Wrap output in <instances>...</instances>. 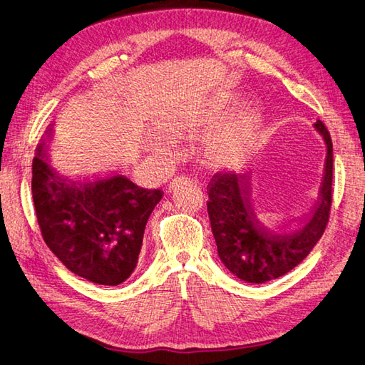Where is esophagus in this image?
Segmentation results:
<instances>
[{
  "label": "esophagus",
  "instance_id": "34e87169",
  "mask_svg": "<svg viewBox=\"0 0 365 365\" xmlns=\"http://www.w3.org/2000/svg\"><path fill=\"white\" fill-rule=\"evenodd\" d=\"M182 178H185V177H178V178H174V180L170 182V185H169V190H172L175 187V183H177V180H182Z\"/></svg>",
  "mask_w": 365,
  "mask_h": 365
}]
</instances>
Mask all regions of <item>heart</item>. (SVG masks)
Segmentation results:
<instances>
[{
    "mask_svg": "<svg viewBox=\"0 0 365 365\" xmlns=\"http://www.w3.org/2000/svg\"><path fill=\"white\" fill-rule=\"evenodd\" d=\"M217 113L200 115V116H185L169 124V134L175 138L193 137L197 135L204 129L210 128L214 121H217ZM255 132V119L252 115L237 116L228 124L220 128L205 137L204 140V156L207 161L220 168H230L242 163L252 153L257 140ZM156 150L160 153L170 156L174 153L175 145L168 137L156 138Z\"/></svg>",
    "mask_w": 365,
    "mask_h": 365,
    "instance_id": "heart-1",
    "label": "heart"
}]
</instances>
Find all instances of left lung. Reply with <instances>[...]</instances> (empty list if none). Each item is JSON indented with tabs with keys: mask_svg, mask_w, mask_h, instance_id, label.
Masks as SVG:
<instances>
[{
	"mask_svg": "<svg viewBox=\"0 0 365 365\" xmlns=\"http://www.w3.org/2000/svg\"><path fill=\"white\" fill-rule=\"evenodd\" d=\"M314 129L327 145L326 168L317 202L302 220L281 225L276 215L258 209L247 174L217 172L210 178L207 212L218 257L242 281L262 284L289 273L324 235L332 205L334 148L329 130L319 119Z\"/></svg>",
	"mask_w": 365,
	"mask_h": 365,
	"instance_id": "obj_1",
	"label": "left lung"
}]
</instances>
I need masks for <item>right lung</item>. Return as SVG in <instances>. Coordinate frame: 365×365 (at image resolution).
<instances>
[{
    "mask_svg": "<svg viewBox=\"0 0 365 365\" xmlns=\"http://www.w3.org/2000/svg\"><path fill=\"white\" fill-rule=\"evenodd\" d=\"M31 193L43 240L71 273L102 286L132 274L161 190L137 187L110 174L73 178L52 168L39 142L31 164Z\"/></svg>",
    "mask_w": 365,
    "mask_h": 365,
    "instance_id": "right-lung-1",
    "label": "right lung"
}]
</instances>
